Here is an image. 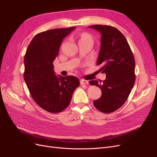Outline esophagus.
I'll use <instances>...</instances> for the list:
<instances>
[{
    "label": "esophagus",
    "instance_id": "34e87169",
    "mask_svg": "<svg viewBox=\"0 0 157 157\" xmlns=\"http://www.w3.org/2000/svg\"><path fill=\"white\" fill-rule=\"evenodd\" d=\"M88 80H84V79H80V84H81L82 85H84V84H88Z\"/></svg>",
    "mask_w": 157,
    "mask_h": 157
}]
</instances>
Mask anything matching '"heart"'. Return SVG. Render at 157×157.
I'll use <instances>...</instances> for the list:
<instances>
[{"label": "heart", "mask_w": 157, "mask_h": 157, "mask_svg": "<svg viewBox=\"0 0 157 157\" xmlns=\"http://www.w3.org/2000/svg\"><path fill=\"white\" fill-rule=\"evenodd\" d=\"M80 39H88V40H92V38H91V36H90L88 34H83L81 36V38H80Z\"/></svg>", "instance_id": "b5f03b06"}]
</instances>
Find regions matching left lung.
Here are the masks:
<instances>
[{
  "label": "left lung",
  "instance_id": "obj_1",
  "mask_svg": "<svg viewBox=\"0 0 157 157\" xmlns=\"http://www.w3.org/2000/svg\"><path fill=\"white\" fill-rule=\"evenodd\" d=\"M88 27L101 35L97 65H100L99 71L106 75L105 80L89 82L102 92L101 98L94 101V105L99 111L111 113L124 105L134 86V57L125 36L117 28L104 25Z\"/></svg>",
  "mask_w": 157,
  "mask_h": 157
}]
</instances>
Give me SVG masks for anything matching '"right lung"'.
Wrapping results in <instances>:
<instances>
[{
    "label": "right lung",
    "mask_w": 157,
    "mask_h": 157,
    "mask_svg": "<svg viewBox=\"0 0 157 157\" xmlns=\"http://www.w3.org/2000/svg\"><path fill=\"white\" fill-rule=\"evenodd\" d=\"M54 29L38 33L24 57L23 77L33 100L45 111L58 113L67 108L80 81L74 76L57 77L53 61L64 38L75 29Z\"/></svg>",
    "instance_id": "1"
}]
</instances>
